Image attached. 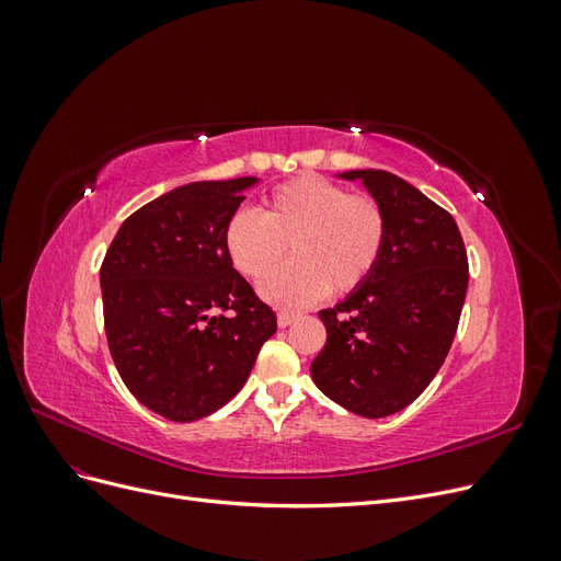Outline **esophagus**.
<instances>
[{"instance_id": "esophagus-1", "label": "esophagus", "mask_w": 561, "mask_h": 561, "mask_svg": "<svg viewBox=\"0 0 561 561\" xmlns=\"http://www.w3.org/2000/svg\"><path fill=\"white\" fill-rule=\"evenodd\" d=\"M297 318H299L297 313H287V311H280V313H278V328H287V325H293V322H295Z\"/></svg>"}]
</instances>
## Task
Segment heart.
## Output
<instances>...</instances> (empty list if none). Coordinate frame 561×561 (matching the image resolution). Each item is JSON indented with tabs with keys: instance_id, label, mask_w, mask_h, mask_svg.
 <instances>
[{
	"instance_id": "1",
	"label": "heart",
	"mask_w": 561,
	"mask_h": 561,
	"mask_svg": "<svg viewBox=\"0 0 561 561\" xmlns=\"http://www.w3.org/2000/svg\"><path fill=\"white\" fill-rule=\"evenodd\" d=\"M222 241L233 268L250 280L266 278L290 245L293 262L264 280L262 297L304 309L328 290H358L371 276L386 243V215L375 198L304 175L271 192L262 215L236 210Z\"/></svg>"
}]
</instances>
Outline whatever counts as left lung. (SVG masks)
<instances>
[{
	"instance_id": "left-lung-1",
	"label": "left lung",
	"mask_w": 561,
	"mask_h": 561,
	"mask_svg": "<svg viewBox=\"0 0 561 561\" xmlns=\"http://www.w3.org/2000/svg\"><path fill=\"white\" fill-rule=\"evenodd\" d=\"M386 215L377 268L334 309L320 311L328 342L311 363L316 386L367 419L412 404L443 367L468 290V254L454 217L386 171H348Z\"/></svg>"
}]
</instances>
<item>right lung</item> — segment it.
Wrapping results in <instances>:
<instances>
[{"label": "right lung", "mask_w": 561, "mask_h": 561, "mask_svg": "<svg viewBox=\"0 0 561 561\" xmlns=\"http://www.w3.org/2000/svg\"><path fill=\"white\" fill-rule=\"evenodd\" d=\"M257 178L192 182L135 210L100 268L112 360L171 421L227 404L276 332V313L225 252V225Z\"/></svg>", "instance_id": "1"}]
</instances>
